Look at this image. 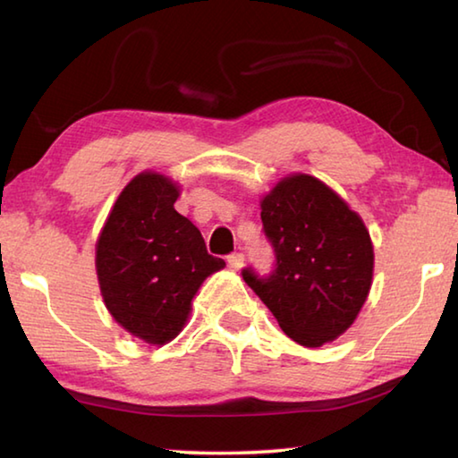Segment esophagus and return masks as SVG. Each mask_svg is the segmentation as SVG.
Listing matches in <instances>:
<instances>
[{
  "instance_id": "esophagus-1",
  "label": "esophagus",
  "mask_w": 458,
  "mask_h": 458,
  "mask_svg": "<svg viewBox=\"0 0 458 458\" xmlns=\"http://www.w3.org/2000/svg\"><path fill=\"white\" fill-rule=\"evenodd\" d=\"M228 266L232 270H240L244 266V254L242 252H234L228 256Z\"/></svg>"
}]
</instances>
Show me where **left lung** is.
<instances>
[{"instance_id": "left-lung-1", "label": "left lung", "mask_w": 458, "mask_h": 458, "mask_svg": "<svg viewBox=\"0 0 458 458\" xmlns=\"http://www.w3.org/2000/svg\"><path fill=\"white\" fill-rule=\"evenodd\" d=\"M262 232L274 268L242 278L294 343L316 348L351 327L372 282V242L359 214L306 174L280 182L262 200Z\"/></svg>"}]
</instances>
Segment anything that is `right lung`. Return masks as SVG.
<instances>
[{"mask_svg": "<svg viewBox=\"0 0 458 458\" xmlns=\"http://www.w3.org/2000/svg\"><path fill=\"white\" fill-rule=\"evenodd\" d=\"M178 188L144 172L123 188L96 246V268L107 310L146 343L178 335L206 276L224 268L204 238L174 210Z\"/></svg>", "mask_w": 458, "mask_h": 458, "instance_id": "add662e5", "label": "right lung"}]
</instances>
